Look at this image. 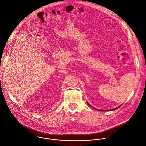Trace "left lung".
Wrapping results in <instances>:
<instances>
[{
  "label": "left lung",
  "mask_w": 146,
  "mask_h": 146,
  "mask_svg": "<svg viewBox=\"0 0 146 146\" xmlns=\"http://www.w3.org/2000/svg\"><path fill=\"white\" fill-rule=\"evenodd\" d=\"M87 104H88V105H89L90 107H92L93 108H95L94 107H93V106H92L90 104H89L88 102H87ZM121 106V105H120V106H118L117 107H116V108H115L111 109V110H100V109H97V108H96V110H98V111H114V110H115L117 109L118 108H119V107H120ZM95 109H96V108H95Z\"/></svg>",
  "instance_id": "1"
}]
</instances>
